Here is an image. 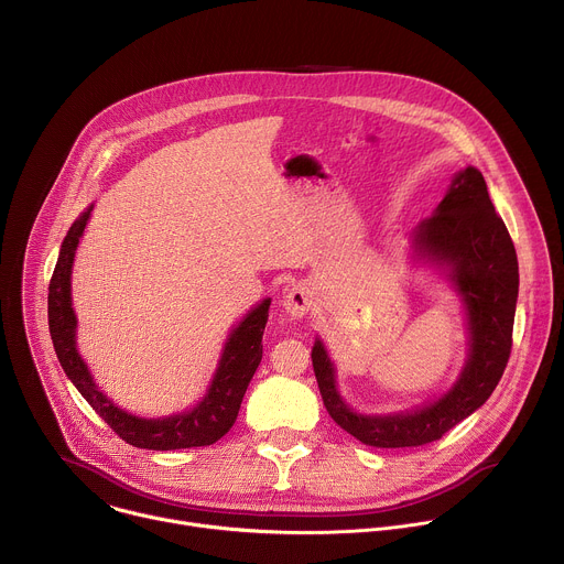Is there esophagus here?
Here are the masks:
<instances>
[{"label": "esophagus", "mask_w": 564, "mask_h": 564, "mask_svg": "<svg viewBox=\"0 0 564 564\" xmlns=\"http://www.w3.org/2000/svg\"><path fill=\"white\" fill-rule=\"evenodd\" d=\"M312 290L305 283H296L283 296V307L292 318H303L312 307Z\"/></svg>", "instance_id": "1"}]
</instances>
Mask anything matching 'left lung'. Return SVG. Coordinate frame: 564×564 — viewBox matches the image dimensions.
<instances>
[{
	"instance_id": "1",
	"label": "left lung",
	"mask_w": 564,
	"mask_h": 564,
	"mask_svg": "<svg viewBox=\"0 0 564 564\" xmlns=\"http://www.w3.org/2000/svg\"><path fill=\"white\" fill-rule=\"evenodd\" d=\"M419 257L445 265L469 318V356L454 388L438 401L403 414L362 416L336 390L334 365L321 340L312 365L323 405L347 434L371 447H419L443 438L474 414L496 390L511 354L518 301V259L513 241L496 215L485 176L460 170L434 215L412 235Z\"/></svg>"
}]
</instances>
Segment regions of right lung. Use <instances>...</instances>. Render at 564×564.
Wrapping results in <instances>:
<instances>
[{
  "instance_id": "add662e5",
  "label": "right lung",
  "mask_w": 564,
  "mask_h": 564,
  "mask_svg": "<svg viewBox=\"0 0 564 564\" xmlns=\"http://www.w3.org/2000/svg\"><path fill=\"white\" fill-rule=\"evenodd\" d=\"M93 206L70 226L59 259L48 285V327L55 345V354L66 371V377L88 401V405L112 427V432L128 445L141 449H187L206 447L217 443L230 432L237 421L243 394L254 377V371L263 356V329L268 323L270 299L261 301L246 318L232 329L213 386L204 401L191 412L174 414L167 419H139L119 410L104 392L95 386L86 362L82 360L75 345L77 318L70 303V270L75 261V250L90 219Z\"/></svg>"
}]
</instances>
